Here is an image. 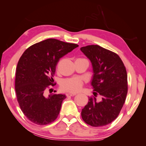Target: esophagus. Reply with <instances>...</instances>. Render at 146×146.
Wrapping results in <instances>:
<instances>
[{
	"label": "esophagus",
	"instance_id": "esophagus-1",
	"mask_svg": "<svg viewBox=\"0 0 146 146\" xmlns=\"http://www.w3.org/2000/svg\"><path fill=\"white\" fill-rule=\"evenodd\" d=\"M76 95V94H72V93H68L66 94L67 97H73V96Z\"/></svg>",
	"mask_w": 146,
	"mask_h": 146
}]
</instances>
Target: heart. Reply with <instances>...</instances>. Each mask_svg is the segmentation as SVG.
I'll use <instances>...</instances> for the list:
<instances>
[{
  "label": "heart",
  "mask_w": 146,
  "mask_h": 146,
  "mask_svg": "<svg viewBox=\"0 0 146 146\" xmlns=\"http://www.w3.org/2000/svg\"><path fill=\"white\" fill-rule=\"evenodd\" d=\"M78 60H85V59L80 58ZM83 86L82 80L78 78H71L65 79L61 83V88L64 92L76 93L81 90Z\"/></svg>",
  "instance_id": "b5f03b06"
}]
</instances>
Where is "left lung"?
<instances>
[{
    "mask_svg": "<svg viewBox=\"0 0 146 146\" xmlns=\"http://www.w3.org/2000/svg\"><path fill=\"white\" fill-rule=\"evenodd\" d=\"M90 60L94 76L91 84L95 96L101 95L98 102L94 97L82 110V119L92 127L109 124L119 115L127 94V74L117 54L98 45H88L80 48Z\"/></svg>",
    "mask_w": 146,
    "mask_h": 146,
    "instance_id": "obj_1",
    "label": "left lung"
}]
</instances>
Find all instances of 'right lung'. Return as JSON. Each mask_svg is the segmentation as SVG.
<instances>
[{"label":"right lung","instance_id":"1","mask_svg":"<svg viewBox=\"0 0 146 146\" xmlns=\"http://www.w3.org/2000/svg\"><path fill=\"white\" fill-rule=\"evenodd\" d=\"M78 46L51 38L31 46L21 56L15 90L21 109L31 122L44 125L56 119L66 96L52 94L46 97L44 92L54 85L52 77L60 59Z\"/></svg>","mask_w":146,"mask_h":146}]
</instances>
